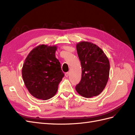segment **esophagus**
<instances>
[{
  "mask_svg": "<svg viewBox=\"0 0 135 135\" xmlns=\"http://www.w3.org/2000/svg\"><path fill=\"white\" fill-rule=\"evenodd\" d=\"M68 76H69V72H66V73H65V76L66 77V78H68Z\"/></svg>",
  "mask_w": 135,
  "mask_h": 135,
  "instance_id": "1",
  "label": "esophagus"
}]
</instances>
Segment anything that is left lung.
I'll return each instance as SVG.
<instances>
[{
    "instance_id": "1",
    "label": "left lung",
    "mask_w": 135,
    "mask_h": 135,
    "mask_svg": "<svg viewBox=\"0 0 135 135\" xmlns=\"http://www.w3.org/2000/svg\"><path fill=\"white\" fill-rule=\"evenodd\" d=\"M76 49L82 75L76 90L85 98L98 95L105 89L109 80V59L101 49L91 42H80L76 45Z\"/></svg>"
}]
</instances>
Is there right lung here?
I'll list each match as a JSON object with an SVG mask.
<instances>
[{"instance_id":"right-lung-1","label":"right lung","mask_w":135,"mask_h":135,"mask_svg":"<svg viewBox=\"0 0 135 135\" xmlns=\"http://www.w3.org/2000/svg\"><path fill=\"white\" fill-rule=\"evenodd\" d=\"M56 46L41 45L30 52L24 61L22 76L29 93L38 99L54 96L64 76L55 57Z\"/></svg>"}]
</instances>
